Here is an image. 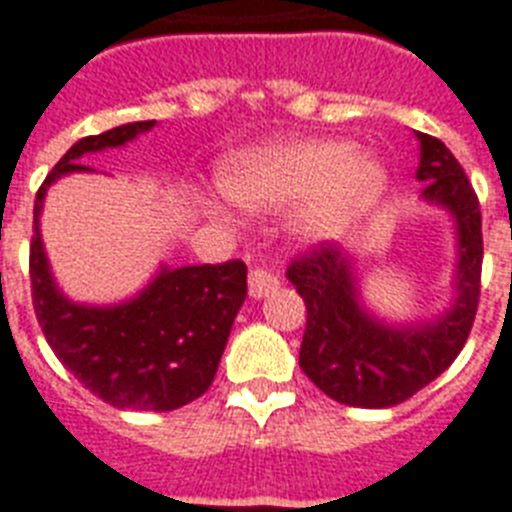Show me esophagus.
<instances>
[{"mask_svg":"<svg viewBox=\"0 0 512 512\" xmlns=\"http://www.w3.org/2000/svg\"><path fill=\"white\" fill-rule=\"evenodd\" d=\"M280 287V277L272 272H266V269H251V274H248V293H251V298H266L269 293H274Z\"/></svg>","mask_w":512,"mask_h":512,"instance_id":"obj_1","label":"esophagus"}]
</instances>
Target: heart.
I'll use <instances>...</instances> for the list:
<instances>
[{
  "label": "heart",
  "mask_w": 512,
  "mask_h": 512,
  "mask_svg": "<svg viewBox=\"0 0 512 512\" xmlns=\"http://www.w3.org/2000/svg\"><path fill=\"white\" fill-rule=\"evenodd\" d=\"M390 183L382 159L361 154L356 143H266L225 164L219 188L232 204L251 211L298 207L303 238H335L377 206Z\"/></svg>",
  "instance_id": "b5f03b06"
}]
</instances>
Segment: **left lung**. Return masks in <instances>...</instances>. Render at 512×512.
<instances>
[{
  "label": "left lung",
  "instance_id": "obj_1",
  "mask_svg": "<svg viewBox=\"0 0 512 512\" xmlns=\"http://www.w3.org/2000/svg\"><path fill=\"white\" fill-rule=\"evenodd\" d=\"M416 138L421 196L453 214L458 235L455 301L445 314L418 324H387L371 316L358 298L353 256L337 246L322 243L287 266V280L308 311L301 369L324 395L356 408H390L434 382L466 345L479 306V198L445 143L426 133Z\"/></svg>",
  "mask_w": 512,
  "mask_h": 512
}]
</instances>
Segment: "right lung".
<instances>
[{
    "label": "right lung",
    "mask_w": 512,
    "mask_h": 512,
    "mask_svg": "<svg viewBox=\"0 0 512 512\" xmlns=\"http://www.w3.org/2000/svg\"><path fill=\"white\" fill-rule=\"evenodd\" d=\"M154 125L128 122L80 138L46 175L33 204L31 287L41 332L86 390L122 411H175L201 398L248 293L243 261L162 266L141 293L114 306L67 301L54 282L38 227L46 188L70 172H94L80 156L125 146Z\"/></svg>",
    "instance_id": "right-lung-1"
}]
</instances>
